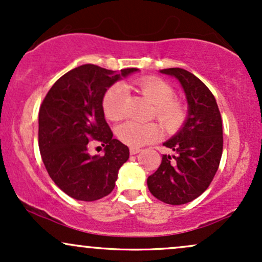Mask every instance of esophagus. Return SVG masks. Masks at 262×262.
Masks as SVG:
<instances>
[{"instance_id": "1", "label": "esophagus", "mask_w": 262, "mask_h": 262, "mask_svg": "<svg viewBox=\"0 0 262 262\" xmlns=\"http://www.w3.org/2000/svg\"><path fill=\"white\" fill-rule=\"evenodd\" d=\"M140 151L139 148H130V150H129V152H130V155H135L138 154V152Z\"/></svg>"}]
</instances>
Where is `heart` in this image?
Wrapping results in <instances>:
<instances>
[{
  "label": "heart",
  "mask_w": 262,
  "mask_h": 262,
  "mask_svg": "<svg viewBox=\"0 0 262 262\" xmlns=\"http://www.w3.org/2000/svg\"><path fill=\"white\" fill-rule=\"evenodd\" d=\"M143 96L154 104V114L161 125L167 130H173L182 124L186 117V107L181 101L173 98V89L166 81L155 76H145L134 81ZM127 89L123 83H114L104 93V114L111 121H121L125 116ZM160 135V129L155 123L141 124L137 122H125L117 129V137L122 143L132 148H138L152 143Z\"/></svg>",
  "instance_id": "obj_1"
}]
</instances>
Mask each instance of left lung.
Returning <instances> with one entry per match:
<instances>
[{"instance_id": "left-lung-1", "label": "left lung", "mask_w": 262, "mask_h": 262, "mask_svg": "<svg viewBox=\"0 0 262 262\" xmlns=\"http://www.w3.org/2000/svg\"><path fill=\"white\" fill-rule=\"evenodd\" d=\"M160 73L181 83L188 113L180 130L164 143L175 154L162 155L159 169L148 177V187L161 202L179 206L201 196L217 172L223 152L222 117L213 93L193 74L180 68Z\"/></svg>"}]
</instances>
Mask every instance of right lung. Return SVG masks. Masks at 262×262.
I'll return each mask as SVG.
<instances>
[{
  "label": "right lung",
  "instance_id": "1",
  "mask_svg": "<svg viewBox=\"0 0 262 262\" xmlns=\"http://www.w3.org/2000/svg\"><path fill=\"white\" fill-rule=\"evenodd\" d=\"M137 71L81 65L62 75L45 96L39 110V150L49 176L68 196L92 202L113 191L129 149L113 139L102 102L114 82ZM92 141L105 146L103 157L88 154Z\"/></svg>",
  "mask_w": 262,
  "mask_h": 262
}]
</instances>
